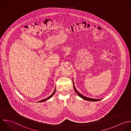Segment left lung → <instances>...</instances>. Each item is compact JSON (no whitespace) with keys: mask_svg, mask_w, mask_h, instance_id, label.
Instances as JSON below:
<instances>
[{"mask_svg":"<svg viewBox=\"0 0 131 131\" xmlns=\"http://www.w3.org/2000/svg\"><path fill=\"white\" fill-rule=\"evenodd\" d=\"M73 88L74 89V90L76 92L77 94L80 96L81 97L82 99H83V100H86V101H91V102H97V101H99L100 100H101V99H91V98H89V97H86L84 95H83L82 94H81V93H80L76 89L75 86H74V83H73Z\"/></svg>","mask_w":131,"mask_h":131,"instance_id":"obj_1","label":"left lung"}]
</instances>
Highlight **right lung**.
Wrapping results in <instances>:
<instances>
[{
    "label": "right lung",
    "mask_w": 131,
    "mask_h": 131,
    "mask_svg": "<svg viewBox=\"0 0 131 131\" xmlns=\"http://www.w3.org/2000/svg\"><path fill=\"white\" fill-rule=\"evenodd\" d=\"M55 92H56V88L54 89V91H53V92L52 93V94L51 95H50L49 97H48L47 98H46V99H43V100H41V101H39V102H39V103H41V102H45V101H47V100H49V99H50L53 95V94H54V93H55Z\"/></svg>",
    "instance_id": "add662e5"
}]
</instances>
